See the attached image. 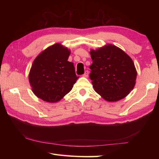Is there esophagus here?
I'll list each match as a JSON object with an SVG mask.
<instances>
[{
	"label": "esophagus",
	"mask_w": 159,
	"mask_h": 159,
	"mask_svg": "<svg viewBox=\"0 0 159 159\" xmlns=\"http://www.w3.org/2000/svg\"><path fill=\"white\" fill-rule=\"evenodd\" d=\"M84 77H86V78H87V77H88V76H89V72H88V71H85V73H84V74H83V75Z\"/></svg>",
	"instance_id": "obj_1"
}]
</instances>
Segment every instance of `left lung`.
<instances>
[{
    "mask_svg": "<svg viewBox=\"0 0 159 159\" xmlns=\"http://www.w3.org/2000/svg\"><path fill=\"white\" fill-rule=\"evenodd\" d=\"M90 55L93 63L89 78L94 90L109 102L127 96L135 85L137 75L130 57L113 44L92 49Z\"/></svg>",
    "mask_w": 159,
    "mask_h": 159,
    "instance_id": "obj_1",
    "label": "left lung"
}]
</instances>
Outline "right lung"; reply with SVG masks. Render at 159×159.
I'll list each match as a JSON object with an SVG mask.
<instances>
[{
	"label": "right lung",
	"instance_id": "obj_1",
	"mask_svg": "<svg viewBox=\"0 0 159 159\" xmlns=\"http://www.w3.org/2000/svg\"><path fill=\"white\" fill-rule=\"evenodd\" d=\"M70 50L57 43L48 47L33 61L29 80L33 93L47 102H57L76 82L74 63L67 59Z\"/></svg>",
	"mask_w": 159,
	"mask_h": 159
}]
</instances>
